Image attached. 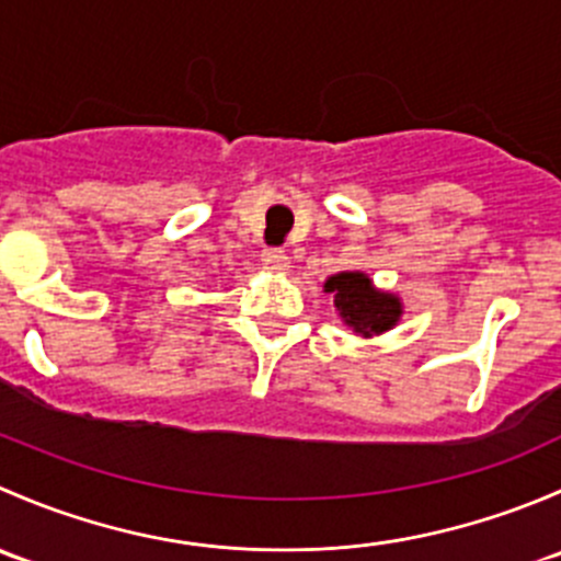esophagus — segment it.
<instances>
[{
	"label": "esophagus",
	"instance_id": "obj_1",
	"mask_svg": "<svg viewBox=\"0 0 561 561\" xmlns=\"http://www.w3.org/2000/svg\"><path fill=\"white\" fill-rule=\"evenodd\" d=\"M260 260H263V268L274 271V274H282V271L290 268V257H287L285 249H263Z\"/></svg>",
	"mask_w": 561,
	"mask_h": 561
}]
</instances>
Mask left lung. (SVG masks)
Wrapping results in <instances>:
<instances>
[{
	"mask_svg": "<svg viewBox=\"0 0 561 561\" xmlns=\"http://www.w3.org/2000/svg\"><path fill=\"white\" fill-rule=\"evenodd\" d=\"M325 293H333L339 314L360 336L388 331L401 314L399 298L375 290L369 276L358 274V271H344V274L331 276L325 282Z\"/></svg>",
	"mask_w": 561,
	"mask_h": 561,
	"instance_id": "1",
	"label": "left lung"
}]
</instances>
